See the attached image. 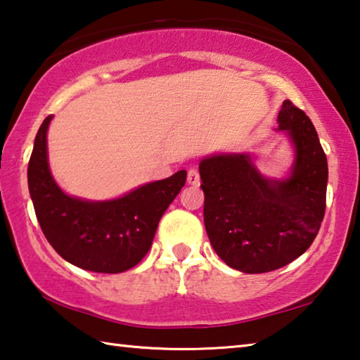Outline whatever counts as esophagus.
Wrapping results in <instances>:
<instances>
[{
	"label": "esophagus",
	"mask_w": 360,
	"mask_h": 360,
	"mask_svg": "<svg viewBox=\"0 0 360 360\" xmlns=\"http://www.w3.org/2000/svg\"><path fill=\"white\" fill-rule=\"evenodd\" d=\"M199 181H200L199 170L194 169V167L188 170V184H190V185H199Z\"/></svg>",
	"instance_id": "obj_1"
}]
</instances>
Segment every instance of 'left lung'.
Listing matches in <instances>:
<instances>
[{"label": "left lung", "mask_w": 360, "mask_h": 360, "mask_svg": "<svg viewBox=\"0 0 360 360\" xmlns=\"http://www.w3.org/2000/svg\"><path fill=\"white\" fill-rule=\"evenodd\" d=\"M276 122L295 148L288 179L262 176L248 155L209 156L199 164L207 236L217 255L245 274L272 272L297 259L326 212L327 158L311 120L286 99Z\"/></svg>", "instance_id": "1"}]
</instances>
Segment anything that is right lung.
<instances>
[{
  "mask_svg": "<svg viewBox=\"0 0 360 360\" xmlns=\"http://www.w3.org/2000/svg\"><path fill=\"white\" fill-rule=\"evenodd\" d=\"M44 120L28 162V188L44 236L63 259L98 274L124 272L142 261L158 223L186 181V170L147 184L123 198L91 202L60 190L47 162Z\"/></svg>",
  "mask_w": 360,
  "mask_h": 360,
  "instance_id": "1",
  "label": "right lung"
}]
</instances>
